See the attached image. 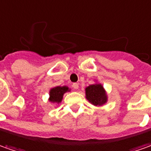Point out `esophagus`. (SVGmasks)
I'll list each match as a JSON object with an SVG mask.
<instances>
[{
  "mask_svg": "<svg viewBox=\"0 0 151 151\" xmlns=\"http://www.w3.org/2000/svg\"><path fill=\"white\" fill-rule=\"evenodd\" d=\"M73 89H78L79 86H78V83H73Z\"/></svg>",
  "mask_w": 151,
  "mask_h": 151,
  "instance_id": "esophagus-1",
  "label": "esophagus"
}]
</instances>
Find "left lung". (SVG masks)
<instances>
[{
  "instance_id": "1",
  "label": "left lung",
  "mask_w": 151,
  "mask_h": 151,
  "mask_svg": "<svg viewBox=\"0 0 151 151\" xmlns=\"http://www.w3.org/2000/svg\"><path fill=\"white\" fill-rule=\"evenodd\" d=\"M86 98L93 105L102 106L107 101V96L105 89L100 83H95L89 85L85 88Z\"/></svg>"
}]
</instances>
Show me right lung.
<instances>
[{"mask_svg": "<svg viewBox=\"0 0 151 151\" xmlns=\"http://www.w3.org/2000/svg\"><path fill=\"white\" fill-rule=\"evenodd\" d=\"M70 91L67 86L63 87H55L50 89V98L49 100L53 103H59L61 102L63 99V96L65 93Z\"/></svg>", "mask_w": 151, "mask_h": 151, "instance_id": "1", "label": "right lung"}]
</instances>
